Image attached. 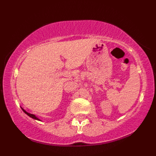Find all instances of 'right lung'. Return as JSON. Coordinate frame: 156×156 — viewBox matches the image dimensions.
Here are the masks:
<instances>
[{
    "mask_svg": "<svg viewBox=\"0 0 156 156\" xmlns=\"http://www.w3.org/2000/svg\"><path fill=\"white\" fill-rule=\"evenodd\" d=\"M22 110L25 113V114H26L27 115V116H29L30 117H31V118H33V119H36V120H39V121H40V119H38V118H37V117H36V116H35V115H33V114H30V113H27V112H25V111L24 109H23V108H22Z\"/></svg>",
    "mask_w": 156,
    "mask_h": 156,
    "instance_id": "1",
    "label": "right lung"
}]
</instances>
